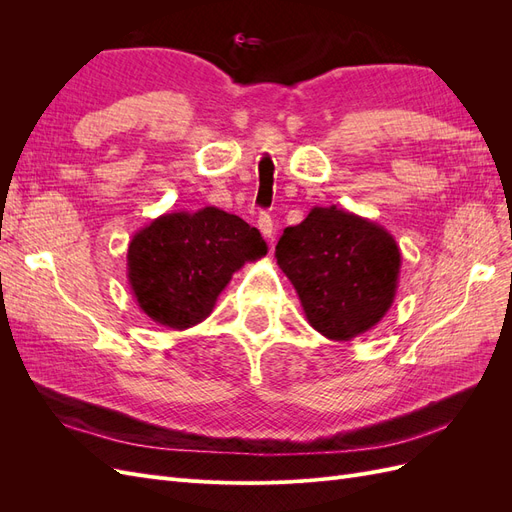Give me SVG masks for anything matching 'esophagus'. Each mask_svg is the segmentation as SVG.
I'll use <instances>...</instances> for the list:
<instances>
[{"label":"esophagus","mask_w":512,"mask_h":512,"mask_svg":"<svg viewBox=\"0 0 512 512\" xmlns=\"http://www.w3.org/2000/svg\"><path fill=\"white\" fill-rule=\"evenodd\" d=\"M258 228L262 232V237H265L267 241H273V237H275V224H273L269 213H260L258 215Z\"/></svg>","instance_id":"34e87169"}]
</instances>
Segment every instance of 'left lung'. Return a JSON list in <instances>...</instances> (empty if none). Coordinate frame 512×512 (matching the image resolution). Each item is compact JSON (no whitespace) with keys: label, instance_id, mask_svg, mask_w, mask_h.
Here are the masks:
<instances>
[{"label":"left lung","instance_id":"left-lung-1","mask_svg":"<svg viewBox=\"0 0 512 512\" xmlns=\"http://www.w3.org/2000/svg\"><path fill=\"white\" fill-rule=\"evenodd\" d=\"M275 258L307 322L335 342L374 329L395 301L401 252L393 235L335 205L314 207L301 224L288 226Z\"/></svg>","mask_w":512,"mask_h":512}]
</instances>
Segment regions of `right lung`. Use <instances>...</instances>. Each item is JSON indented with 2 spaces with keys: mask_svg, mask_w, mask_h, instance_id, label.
<instances>
[{
  "mask_svg": "<svg viewBox=\"0 0 512 512\" xmlns=\"http://www.w3.org/2000/svg\"><path fill=\"white\" fill-rule=\"evenodd\" d=\"M267 254L258 228L218 207L173 211L141 228L128 245V282L138 307L162 327L203 322L245 262Z\"/></svg>",
  "mask_w": 512,
  "mask_h": 512,
  "instance_id": "right-lung-1",
  "label": "right lung"
}]
</instances>
